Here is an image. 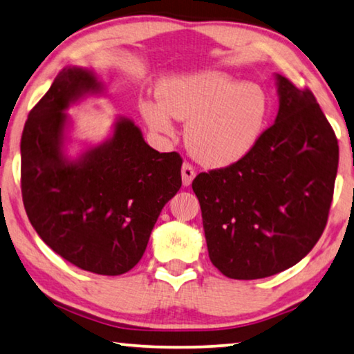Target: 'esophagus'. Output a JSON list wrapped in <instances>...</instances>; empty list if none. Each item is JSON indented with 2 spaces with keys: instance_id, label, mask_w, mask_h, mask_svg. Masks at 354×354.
<instances>
[{
  "instance_id": "1",
  "label": "esophagus",
  "mask_w": 354,
  "mask_h": 354,
  "mask_svg": "<svg viewBox=\"0 0 354 354\" xmlns=\"http://www.w3.org/2000/svg\"><path fill=\"white\" fill-rule=\"evenodd\" d=\"M194 178H195V170L192 167H190L189 164H184L183 167H181V179H183V186H190V184H192V181H194Z\"/></svg>"
}]
</instances>
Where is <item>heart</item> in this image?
I'll list each match as a JSON object with an SVG mask.
<instances>
[{
  "mask_svg": "<svg viewBox=\"0 0 354 354\" xmlns=\"http://www.w3.org/2000/svg\"><path fill=\"white\" fill-rule=\"evenodd\" d=\"M157 99L140 106L147 124L162 136H173L171 118L187 122L184 138L189 153L209 168L244 159L260 142L269 115L265 89L216 69L164 78Z\"/></svg>",
  "mask_w": 354,
  "mask_h": 354,
  "instance_id": "1",
  "label": "heart"
}]
</instances>
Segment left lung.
<instances>
[{"label":"left lung","mask_w":354,"mask_h":354,"mask_svg":"<svg viewBox=\"0 0 354 354\" xmlns=\"http://www.w3.org/2000/svg\"><path fill=\"white\" fill-rule=\"evenodd\" d=\"M274 80L279 111L257 147L192 183L209 258L230 279H263L295 266L322 236L333 201V127L308 89L279 74Z\"/></svg>","instance_id":"obj_1"}]
</instances>
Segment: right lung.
<instances>
[{"label": "right lung", "mask_w": 354, "mask_h": 354, "mask_svg": "<svg viewBox=\"0 0 354 354\" xmlns=\"http://www.w3.org/2000/svg\"><path fill=\"white\" fill-rule=\"evenodd\" d=\"M106 86L89 67L66 66L28 115L21 136V195L31 225L50 249L85 271L120 276L140 261L162 207L181 187L183 160L145 142L116 116L100 143H74L67 113Z\"/></svg>", "instance_id": "add662e5"}]
</instances>
